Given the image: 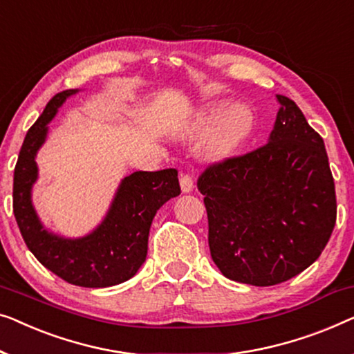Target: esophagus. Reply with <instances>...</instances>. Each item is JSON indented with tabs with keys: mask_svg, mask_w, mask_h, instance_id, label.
<instances>
[{
	"mask_svg": "<svg viewBox=\"0 0 354 354\" xmlns=\"http://www.w3.org/2000/svg\"><path fill=\"white\" fill-rule=\"evenodd\" d=\"M179 184H181V191L183 192H191L194 187V179L189 173H183L181 178H179Z\"/></svg>",
	"mask_w": 354,
	"mask_h": 354,
	"instance_id": "34e87169",
	"label": "esophagus"
}]
</instances>
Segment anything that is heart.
I'll use <instances>...</instances> for the list:
<instances>
[{
    "mask_svg": "<svg viewBox=\"0 0 354 354\" xmlns=\"http://www.w3.org/2000/svg\"><path fill=\"white\" fill-rule=\"evenodd\" d=\"M216 125L207 142V153L213 158H225L245 141L253 128V113L245 106L227 111V104L215 102L198 111L186 128L187 136H203Z\"/></svg>",
    "mask_w": 354,
    "mask_h": 354,
    "instance_id": "obj_1",
    "label": "heart"
}]
</instances>
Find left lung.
Returning <instances> with one entry per match:
<instances>
[{"label":"left lung","instance_id":"8db88e82","mask_svg":"<svg viewBox=\"0 0 354 354\" xmlns=\"http://www.w3.org/2000/svg\"><path fill=\"white\" fill-rule=\"evenodd\" d=\"M277 101L270 141L212 163L197 179L213 261L231 281L258 287L313 265L337 220L324 141L292 99Z\"/></svg>","mask_w":354,"mask_h":354}]
</instances>
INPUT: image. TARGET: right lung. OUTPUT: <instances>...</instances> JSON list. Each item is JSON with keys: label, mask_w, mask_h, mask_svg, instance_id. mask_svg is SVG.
Masks as SVG:
<instances>
[{"label": "right lung", "mask_w": 354, "mask_h": 354, "mask_svg": "<svg viewBox=\"0 0 354 354\" xmlns=\"http://www.w3.org/2000/svg\"><path fill=\"white\" fill-rule=\"evenodd\" d=\"M75 89L57 93L28 129L14 168L12 210L28 250L44 268L68 283L88 288L128 281L146 261L152 220L171 197L181 194L175 168L134 171L123 179L106 220L86 237L62 239L44 231L30 201L37 179L35 156L44 142L48 123Z\"/></svg>", "instance_id": "obj_1"}]
</instances>
